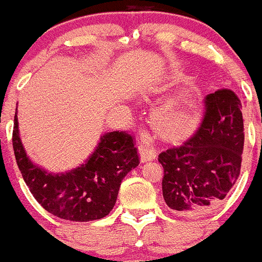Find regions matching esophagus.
<instances>
[{
  "mask_svg": "<svg viewBox=\"0 0 262 262\" xmlns=\"http://www.w3.org/2000/svg\"><path fill=\"white\" fill-rule=\"evenodd\" d=\"M156 150L153 148L141 146L139 147V158H141V162H148V161H152L156 158Z\"/></svg>",
  "mask_w": 262,
  "mask_h": 262,
  "instance_id": "34e87169",
  "label": "esophagus"
}]
</instances>
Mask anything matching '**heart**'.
I'll list each match as a JSON object with an SVG mask.
<instances>
[{
    "mask_svg": "<svg viewBox=\"0 0 262 262\" xmlns=\"http://www.w3.org/2000/svg\"><path fill=\"white\" fill-rule=\"evenodd\" d=\"M156 124L165 138L176 141L194 133L200 125L202 114L195 105L180 102L161 107L155 115Z\"/></svg>",
    "mask_w": 262,
    "mask_h": 262,
    "instance_id": "heart-1",
    "label": "heart"
}]
</instances>
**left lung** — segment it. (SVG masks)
<instances>
[{
  "label": "left lung",
  "mask_w": 262,
  "mask_h": 262,
  "mask_svg": "<svg viewBox=\"0 0 262 262\" xmlns=\"http://www.w3.org/2000/svg\"><path fill=\"white\" fill-rule=\"evenodd\" d=\"M204 120L181 147L158 156L163 166L162 194L170 209L200 216L215 209L238 179L244 150L241 101L231 90L205 99Z\"/></svg>",
  "instance_id": "1"
}]
</instances>
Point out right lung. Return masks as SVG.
I'll use <instances>...</instances> for the list:
<instances>
[{"label": "right lung", "instance_id": "add662e5", "mask_svg": "<svg viewBox=\"0 0 262 262\" xmlns=\"http://www.w3.org/2000/svg\"><path fill=\"white\" fill-rule=\"evenodd\" d=\"M12 146L24 181L36 202L53 215L72 222L101 219L113 210L121 180L139 165L130 134L107 132L83 163L66 172H49L29 158L15 113Z\"/></svg>", "mask_w": 262, "mask_h": 262}]
</instances>
